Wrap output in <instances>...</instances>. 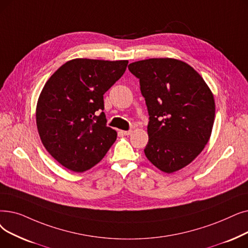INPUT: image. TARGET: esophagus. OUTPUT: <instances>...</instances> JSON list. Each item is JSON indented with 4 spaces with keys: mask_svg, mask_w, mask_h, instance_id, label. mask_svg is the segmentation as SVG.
Listing matches in <instances>:
<instances>
[{
    "mask_svg": "<svg viewBox=\"0 0 248 248\" xmlns=\"http://www.w3.org/2000/svg\"><path fill=\"white\" fill-rule=\"evenodd\" d=\"M121 134L124 135V136H128V135L132 134V131L131 130L130 131H121Z\"/></svg>",
    "mask_w": 248,
    "mask_h": 248,
    "instance_id": "obj_1",
    "label": "esophagus"
}]
</instances>
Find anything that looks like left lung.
<instances>
[{"label":"left lung","instance_id":"obj_1","mask_svg":"<svg viewBox=\"0 0 248 248\" xmlns=\"http://www.w3.org/2000/svg\"><path fill=\"white\" fill-rule=\"evenodd\" d=\"M140 80L149 113L151 163L166 173L188 165L207 145L215 101L208 85L189 64L174 59H149L128 64Z\"/></svg>","mask_w":248,"mask_h":248}]
</instances>
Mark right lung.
<instances>
[{"instance_id": "1", "label": "right lung", "mask_w": 248, "mask_h": 248, "mask_svg": "<svg viewBox=\"0 0 248 248\" xmlns=\"http://www.w3.org/2000/svg\"><path fill=\"white\" fill-rule=\"evenodd\" d=\"M127 63L72 60L46 83L36 124L42 144L62 166L75 172L88 170L115 142L116 132L106 125L103 95L121 79Z\"/></svg>"}]
</instances>
